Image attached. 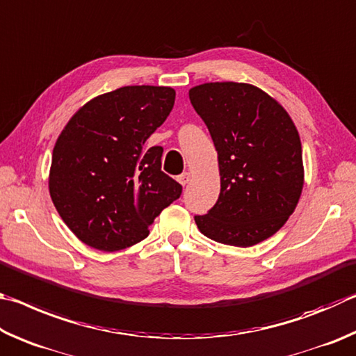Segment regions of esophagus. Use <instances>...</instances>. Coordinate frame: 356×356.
I'll use <instances>...</instances> for the list:
<instances>
[{"label":"esophagus","instance_id":"34e87169","mask_svg":"<svg viewBox=\"0 0 356 356\" xmlns=\"http://www.w3.org/2000/svg\"><path fill=\"white\" fill-rule=\"evenodd\" d=\"M191 177H192L191 172H184V173H181V175H179V177H178V181L181 183L183 186H186V184H188V183L191 181Z\"/></svg>","mask_w":356,"mask_h":356}]
</instances>
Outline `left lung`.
<instances>
[{
  "label": "left lung",
  "mask_w": 356,
  "mask_h": 356,
  "mask_svg": "<svg viewBox=\"0 0 356 356\" xmlns=\"http://www.w3.org/2000/svg\"><path fill=\"white\" fill-rule=\"evenodd\" d=\"M189 98L213 137L220 173L219 200L195 216L198 229L234 247L269 239L294 213L305 183L294 122L275 98L247 83H204Z\"/></svg>",
  "instance_id": "8db88e82"
}]
</instances>
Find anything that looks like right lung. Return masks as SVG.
Masks as SVG:
<instances>
[{
    "label": "right lung",
    "mask_w": 356,
    "mask_h": 356,
    "mask_svg": "<svg viewBox=\"0 0 356 356\" xmlns=\"http://www.w3.org/2000/svg\"><path fill=\"white\" fill-rule=\"evenodd\" d=\"M175 90L124 86L87 102L54 143L49 195L86 245L117 252L148 236L181 184L161 170L162 147L145 142L170 114Z\"/></svg>",
    "instance_id": "right-lung-1"
}]
</instances>
